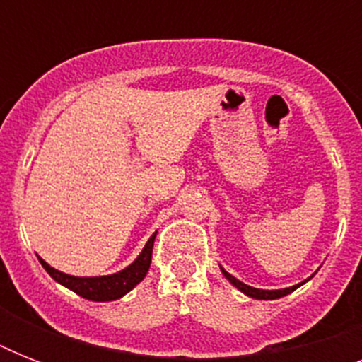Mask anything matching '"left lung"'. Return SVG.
<instances>
[{
    "label": "left lung",
    "mask_w": 362,
    "mask_h": 362,
    "mask_svg": "<svg viewBox=\"0 0 362 362\" xmlns=\"http://www.w3.org/2000/svg\"><path fill=\"white\" fill-rule=\"evenodd\" d=\"M221 272H223V276H226L227 280L231 281L233 286L237 287V289H240L244 295H247V297H252V298H259V300H272V298H280V297H286V295H289L291 291H295L297 287H300L304 284V281H308L312 276H310L308 280H304L303 284H297V286H293V287H286V289H257V287H252V286H246V284H242L240 280H237L235 276H231L227 270L221 269Z\"/></svg>",
    "instance_id": "obj_1"
}]
</instances>
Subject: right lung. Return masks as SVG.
I'll return each mask as SVG.
<instances>
[{
    "instance_id": "obj_1",
    "label": "right lung",
    "mask_w": 362,
    "mask_h": 362,
    "mask_svg": "<svg viewBox=\"0 0 362 362\" xmlns=\"http://www.w3.org/2000/svg\"><path fill=\"white\" fill-rule=\"evenodd\" d=\"M156 240V233L148 238L146 246L142 247L141 255L124 270L109 276H92V278H81V276H71L65 272L52 269L47 261H41L42 269L47 270L48 274L52 276L54 280L65 286L76 295L88 298V300H95V303H107V300H116V298L124 297L125 293H129L136 284H141L146 276L150 263H152V247Z\"/></svg>"
}]
</instances>
